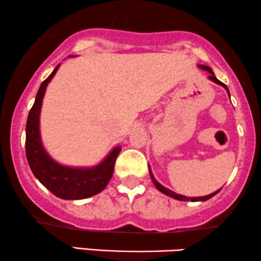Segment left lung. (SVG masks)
Returning a JSON list of instances; mask_svg holds the SVG:
<instances>
[{"label":"left lung","mask_w":261,"mask_h":261,"mask_svg":"<svg viewBox=\"0 0 261 261\" xmlns=\"http://www.w3.org/2000/svg\"><path fill=\"white\" fill-rule=\"evenodd\" d=\"M201 68L203 69H205V70H207V72L210 73V75H209V79H211V81L213 82H215L216 84H219V85H222V87H225L226 89H227V87H226L225 84H223L222 82H220L219 79L216 78L215 76V74H214L213 73V69L211 68H209V67H206V66H200ZM227 91H228V89H227ZM229 94V93H228ZM150 171V170H149ZM150 176H151V179H152V182H154V185L156 186V188L159 189V191H160L161 193H164V194H166V195H170L171 198H173V199H177V200H191V201H205V200H207V199H210V198H213L214 195L215 194H217V193H219V191L217 192H215V193H211V194H209V195H205V197H197V198H191V197H185V195H180V194H176V193L174 192H172V191H170V189H167V188H165V187H162L160 183L158 182V180H156L155 178H154V176H152V173H151V171H150Z\"/></svg>","instance_id":"1"}]
</instances>
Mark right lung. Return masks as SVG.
<instances>
[{
	"label": "right lung",
	"instance_id": "1",
	"mask_svg": "<svg viewBox=\"0 0 261 261\" xmlns=\"http://www.w3.org/2000/svg\"><path fill=\"white\" fill-rule=\"evenodd\" d=\"M58 67L60 66H57L54 72L40 85L35 102L28 115L25 128L27 160L34 176L52 194L66 200H76V199L93 197L105 189L113 174L116 159L121 151V148L113 149L105 160L93 168H70L61 166L46 154L40 140L39 116L46 87L56 74Z\"/></svg>",
	"mask_w": 261,
	"mask_h": 261
}]
</instances>
